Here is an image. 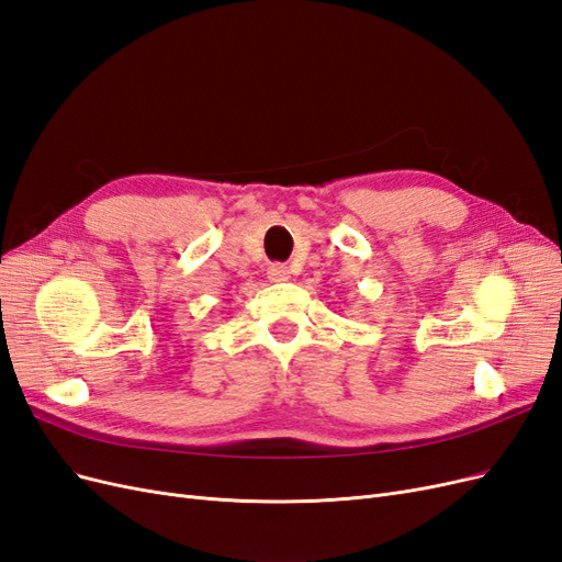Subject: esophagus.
Wrapping results in <instances>:
<instances>
[{
  "label": "esophagus",
  "mask_w": 562,
  "mask_h": 562,
  "mask_svg": "<svg viewBox=\"0 0 562 562\" xmlns=\"http://www.w3.org/2000/svg\"><path fill=\"white\" fill-rule=\"evenodd\" d=\"M267 277H269V281L283 283V281L291 279V271H288V267H285V265H269V269H267Z\"/></svg>",
  "instance_id": "1"
}]
</instances>
